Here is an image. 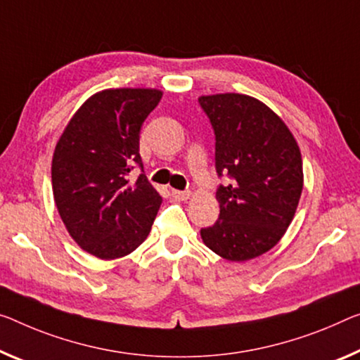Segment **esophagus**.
<instances>
[{
	"label": "esophagus",
	"instance_id": "esophagus-1",
	"mask_svg": "<svg viewBox=\"0 0 360 360\" xmlns=\"http://www.w3.org/2000/svg\"><path fill=\"white\" fill-rule=\"evenodd\" d=\"M172 196L179 201H186L190 198V191H180V190H172Z\"/></svg>",
	"mask_w": 360,
	"mask_h": 360
}]
</instances>
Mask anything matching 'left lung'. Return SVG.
<instances>
[{"mask_svg": "<svg viewBox=\"0 0 360 360\" xmlns=\"http://www.w3.org/2000/svg\"><path fill=\"white\" fill-rule=\"evenodd\" d=\"M215 135L219 220L201 229L209 250L231 262L250 261L285 235L302 191L300 146L272 109L256 98L225 93L201 96Z\"/></svg>", "mask_w": 360, "mask_h": 360, "instance_id": "8db88e82", "label": "left lung"}]
</instances>
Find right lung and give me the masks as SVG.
Segmentation results:
<instances>
[{"label":"right lung","instance_id":"1","mask_svg":"<svg viewBox=\"0 0 360 360\" xmlns=\"http://www.w3.org/2000/svg\"><path fill=\"white\" fill-rule=\"evenodd\" d=\"M162 91L117 88L82 104L53 156L54 202L82 250L99 259L135 251L151 231L162 198L149 184L140 131ZM142 174L130 179L133 169Z\"/></svg>","mask_w":360,"mask_h":360}]
</instances>
